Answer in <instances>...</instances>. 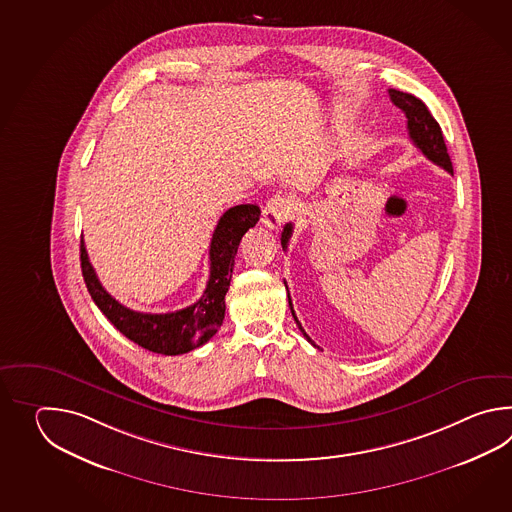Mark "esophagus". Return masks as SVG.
<instances>
[{
    "instance_id": "1",
    "label": "esophagus",
    "mask_w": 512,
    "mask_h": 512,
    "mask_svg": "<svg viewBox=\"0 0 512 512\" xmlns=\"http://www.w3.org/2000/svg\"><path fill=\"white\" fill-rule=\"evenodd\" d=\"M296 210V201L289 196H272L263 208L261 221L269 229H280L287 219L291 218Z\"/></svg>"
}]
</instances>
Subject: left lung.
<instances>
[{"label": "left lung", "mask_w": 512, "mask_h": 512, "mask_svg": "<svg viewBox=\"0 0 512 512\" xmlns=\"http://www.w3.org/2000/svg\"><path fill=\"white\" fill-rule=\"evenodd\" d=\"M388 93H390L393 104H395L397 108L403 109L404 115H406V119H408V135H410V139H412L415 146L423 152L426 159H430L432 163L441 166L448 174H454L450 155L446 152V144L445 139H443L441 126H439L437 120L432 117V113L426 108L425 102L414 97V95H410V93H403V91H397V89H388ZM291 236H293V225L287 223V225L283 227L282 232L283 251L287 249ZM285 287H287V285H285ZM287 300H289V307H291L294 322L298 324L300 331L304 333V337L313 344V340L305 333L304 327H302V324L298 322V318L294 315L293 302H291V296H289V289H287Z\"/></svg>", "instance_id": "1"}]
</instances>
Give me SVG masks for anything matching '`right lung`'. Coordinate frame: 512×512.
<instances>
[{
  "instance_id": "obj_1",
  "label": "right lung",
  "mask_w": 512,
  "mask_h": 512,
  "mask_svg": "<svg viewBox=\"0 0 512 512\" xmlns=\"http://www.w3.org/2000/svg\"><path fill=\"white\" fill-rule=\"evenodd\" d=\"M260 207L238 205L219 218L210 241V276L207 289L196 304L174 313H137L119 304L98 282L97 272L80 241V265L87 291L98 309L120 333L141 348L161 355H183L207 344L218 333L225 318V294L232 280L234 260L241 238L260 219Z\"/></svg>"
}]
</instances>
